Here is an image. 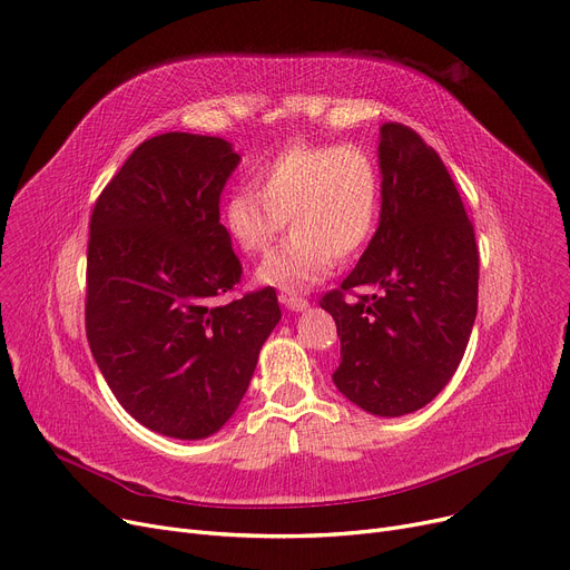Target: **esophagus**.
Listing matches in <instances>:
<instances>
[{"instance_id": "obj_1", "label": "esophagus", "mask_w": 570, "mask_h": 570, "mask_svg": "<svg viewBox=\"0 0 570 570\" xmlns=\"http://www.w3.org/2000/svg\"><path fill=\"white\" fill-rule=\"evenodd\" d=\"M279 301H282L288 309H293V312H301V309H305V307L309 305L307 298H303V295L293 293V291H282V293H279Z\"/></svg>"}]
</instances>
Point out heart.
<instances>
[{
  "instance_id": "b5f03b06",
  "label": "heart",
  "mask_w": 570,
  "mask_h": 570,
  "mask_svg": "<svg viewBox=\"0 0 570 570\" xmlns=\"http://www.w3.org/2000/svg\"><path fill=\"white\" fill-rule=\"evenodd\" d=\"M380 169L356 144H293L256 171L224 205L228 237L263 256L291 237L258 269L263 284L303 288L328 275L333 258L350 261L373 237L380 216Z\"/></svg>"
}]
</instances>
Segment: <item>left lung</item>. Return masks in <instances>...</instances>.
<instances>
[{
	"label": "left lung",
	"mask_w": 570,
	"mask_h": 570,
	"mask_svg": "<svg viewBox=\"0 0 570 570\" xmlns=\"http://www.w3.org/2000/svg\"><path fill=\"white\" fill-rule=\"evenodd\" d=\"M382 214L358 265L318 305L337 324L335 386L380 416L431 403L478 314L480 252L448 167L412 128H380ZM375 285V294H361Z\"/></svg>",
	"instance_id": "1"
}]
</instances>
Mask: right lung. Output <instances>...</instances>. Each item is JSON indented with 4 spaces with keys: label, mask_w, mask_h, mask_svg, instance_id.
I'll return each instance as SVG.
<instances>
[{
    "label": "right lung",
    "mask_w": 570,
    "mask_h": 570,
    "mask_svg": "<svg viewBox=\"0 0 570 570\" xmlns=\"http://www.w3.org/2000/svg\"><path fill=\"white\" fill-rule=\"evenodd\" d=\"M239 156L226 139L141 141L95 200L86 335L116 401L156 433H216L282 318L272 286L230 295L242 263L218 220Z\"/></svg>",
    "instance_id": "add662e5"
}]
</instances>
